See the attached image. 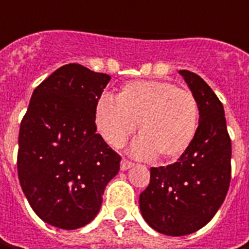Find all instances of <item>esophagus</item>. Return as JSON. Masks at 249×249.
Returning a JSON list of instances; mask_svg holds the SVG:
<instances>
[{"label":"esophagus","instance_id":"esophagus-1","mask_svg":"<svg viewBox=\"0 0 249 249\" xmlns=\"http://www.w3.org/2000/svg\"><path fill=\"white\" fill-rule=\"evenodd\" d=\"M131 166H133V162H130L127 159H122V162H120V169L122 170H127Z\"/></svg>","mask_w":249,"mask_h":249}]
</instances>
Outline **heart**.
<instances>
[{
    "label": "heart",
    "mask_w": 249,
    "mask_h": 249,
    "mask_svg": "<svg viewBox=\"0 0 249 249\" xmlns=\"http://www.w3.org/2000/svg\"><path fill=\"white\" fill-rule=\"evenodd\" d=\"M198 116V102L191 91L159 80L127 83L116 100L105 95L95 108L97 129L115 148L126 142L139 123L141 137L133 145L139 157L181 155L196 137Z\"/></svg>",
    "instance_id": "obj_1"
}]
</instances>
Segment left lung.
Instances as JSON below:
<instances>
[{
	"instance_id": "left-lung-1",
	"label": "left lung",
	"mask_w": 249,
	"mask_h": 249,
	"mask_svg": "<svg viewBox=\"0 0 249 249\" xmlns=\"http://www.w3.org/2000/svg\"><path fill=\"white\" fill-rule=\"evenodd\" d=\"M199 108V123L190 147L177 162L151 167L148 187L140 194V211L154 230L187 235L215 216L231 178V140L225 109L198 74L180 71Z\"/></svg>"
}]
</instances>
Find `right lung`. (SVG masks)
Segmentation results:
<instances>
[{
    "label": "right lung",
    "mask_w": 249,
    "mask_h": 249,
    "mask_svg": "<svg viewBox=\"0 0 249 249\" xmlns=\"http://www.w3.org/2000/svg\"><path fill=\"white\" fill-rule=\"evenodd\" d=\"M109 80L63 65L36 87L20 122V186L37 216L58 229L89 225L119 172L120 155L95 133V108Z\"/></svg>",
    "instance_id": "obj_1"
}]
</instances>
